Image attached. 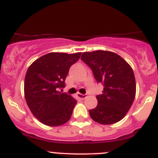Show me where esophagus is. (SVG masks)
<instances>
[{"label":"esophagus","mask_w":158,"mask_h":158,"mask_svg":"<svg viewBox=\"0 0 158 158\" xmlns=\"http://www.w3.org/2000/svg\"><path fill=\"white\" fill-rule=\"evenodd\" d=\"M77 96L78 98H80V99L83 100L86 98V95H83V94H81V93H77Z\"/></svg>","instance_id":"esophagus-1"}]
</instances>
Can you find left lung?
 Here are the masks:
<instances>
[{
	"mask_svg": "<svg viewBox=\"0 0 158 158\" xmlns=\"http://www.w3.org/2000/svg\"><path fill=\"white\" fill-rule=\"evenodd\" d=\"M81 60L91 68L95 80L104 85L96 96L98 105L89 115L102 125L122 120L130 109L136 94L135 75L130 65L118 54L106 50L85 52Z\"/></svg>",
	"mask_w": 158,
	"mask_h": 158,
	"instance_id": "left-lung-1",
	"label": "left lung"
}]
</instances>
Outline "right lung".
Instances as JSON below:
<instances>
[{
    "instance_id": "add662e5",
    "label": "right lung",
    "mask_w": 158,
    "mask_h": 158,
    "mask_svg": "<svg viewBox=\"0 0 158 158\" xmlns=\"http://www.w3.org/2000/svg\"><path fill=\"white\" fill-rule=\"evenodd\" d=\"M81 52H49L35 60L25 76L24 96L32 114L48 126H60L71 118L77 101L60 92L70 66L79 60Z\"/></svg>"
}]
</instances>
